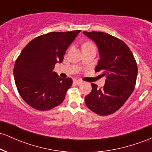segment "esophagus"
<instances>
[{
  "mask_svg": "<svg viewBox=\"0 0 152 152\" xmlns=\"http://www.w3.org/2000/svg\"><path fill=\"white\" fill-rule=\"evenodd\" d=\"M74 83H75V84L76 85H80V84H81L82 83V81H80V80H74Z\"/></svg>",
  "mask_w": 152,
  "mask_h": 152,
  "instance_id": "obj_1",
  "label": "esophagus"
}]
</instances>
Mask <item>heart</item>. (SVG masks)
I'll list each match as a JSON object with an SVG mask.
<instances>
[{
	"mask_svg": "<svg viewBox=\"0 0 152 152\" xmlns=\"http://www.w3.org/2000/svg\"><path fill=\"white\" fill-rule=\"evenodd\" d=\"M92 46V45L91 44V43H85V44H83V46Z\"/></svg>",
	"mask_w": 152,
	"mask_h": 152,
	"instance_id": "obj_1",
	"label": "heart"
}]
</instances>
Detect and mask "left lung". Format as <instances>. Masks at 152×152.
I'll return each mask as SVG.
<instances>
[{
	"instance_id": "left-lung-1",
	"label": "left lung",
	"mask_w": 152,
	"mask_h": 152,
	"mask_svg": "<svg viewBox=\"0 0 152 152\" xmlns=\"http://www.w3.org/2000/svg\"><path fill=\"white\" fill-rule=\"evenodd\" d=\"M83 33L96 44L99 60L95 71H100L106 77L103 88L91 83V92L85 97V103L96 114L107 116L119 109L133 92L138 73L137 62L121 40L103 32Z\"/></svg>"
}]
</instances>
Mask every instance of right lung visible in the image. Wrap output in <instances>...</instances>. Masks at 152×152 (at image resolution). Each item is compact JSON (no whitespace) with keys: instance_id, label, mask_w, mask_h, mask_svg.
<instances>
[{"instance_id":"1","label":"right lung","mask_w":152,"mask_h":152,"mask_svg":"<svg viewBox=\"0 0 152 152\" xmlns=\"http://www.w3.org/2000/svg\"><path fill=\"white\" fill-rule=\"evenodd\" d=\"M80 30L51 32L35 38L15 61L13 75L21 98L35 109L47 111L64 102L72 85L70 78H61L53 69Z\"/></svg>"}]
</instances>
